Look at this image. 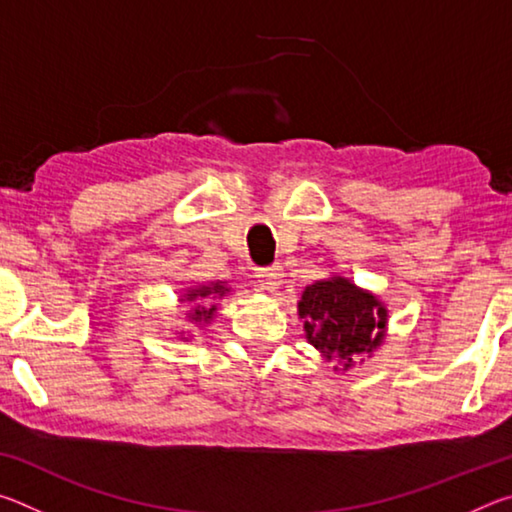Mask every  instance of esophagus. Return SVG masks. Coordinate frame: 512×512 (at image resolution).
I'll return each mask as SVG.
<instances>
[{
	"instance_id": "obj_1",
	"label": "esophagus",
	"mask_w": 512,
	"mask_h": 512,
	"mask_svg": "<svg viewBox=\"0 0 512 512\" xmlns=\"http://www.w3.org/2000/svg\"><path fill=\"white\" fill-rule=\"evenodd\" d=\"M282 266L280 264H271V266H264V268H257V282L259 287L264 291H275L280 289L282 284Z\"/></svg>"
}]
</instances>
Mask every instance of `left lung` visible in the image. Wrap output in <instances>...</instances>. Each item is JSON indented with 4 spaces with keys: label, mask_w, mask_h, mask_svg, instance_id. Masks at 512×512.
<instances>
[{
    "label": "left lung",
    "mask_w": 512,
    "mask_h": 512,
    "mask_svg": "<svg viewBox=\"0 0 512 512\" xmlns=\"http://www.w3.org/2000/svg\"><path fill=\"white\" fill-rule=\"evenodd\" d=\"M298 314L305 318L307 341L327 361L341 363L343 370L363 361L384 339L386 309L375 296L343 277L307 287L298 302Z\"/></svg>",
    "instance_id": "1"
}]
</instances>
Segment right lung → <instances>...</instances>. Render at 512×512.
<instances>
[{
	"label": "right lung",
	"instance_id": "right-lung-1",
	"mask_svg": "<svg viewBox=\"0 0 512 512\" xmlns=\"http://www.w3.org/2000/svg\"><path fill=\"white\" fill-rule=\"evenodd\" d=\"M228 293V287H225L223 282H216V284H210V287H198V289H192L187 293V300L194 302V309L189 311V318L194 320V323H207V320H212L214 311H216V305H212L214 298H221Z\"/></svg>",
	"mask_w": 512,
	"mask_h": 512
}]
</instances>
